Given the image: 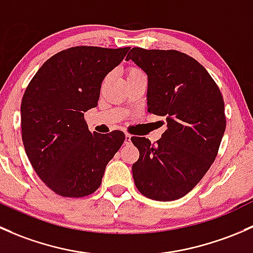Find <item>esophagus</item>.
I'll list each match as a JSON object with an SVG mask.
<instances>
[{"label":"esophagus","mask_w":253,"mask_h":253,"mask_svg":"<svg viewBox=\"0 0 253 253\" xmlns=\"http://www.w3.org/2000/svg\"><path fill=\"white\" fill-rule=\"evenodd\" d=\"M124 144H126V145L131 144V136H130L129 134H126V139H124Z\"/></svg>","instance_id":"esophagus-1"}]
</instances>
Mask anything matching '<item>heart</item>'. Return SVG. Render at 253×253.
Here are the masks:
<instances>
[{"mask_svg": "<svg viewBox=\"0 0 253 253\" xmlns=\"http://www.w3.org/2000/svg\"><path fill=\"white\" fill-rule=\"evenodd\" d=\"M139 75H144V74H142V73L140 72L139 69H136V68H129V69H127V72H126V79H127V78L139 77Z\"/></svg>", "mask_w": 253, "mask_h": 253, "instance_id": "1", "label": "heart"}]
</instances>
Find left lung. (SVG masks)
<instances>
[{"instance_id":"1","label":"left lung","mask_w":253,"mask_h":253,"mask_svg":"<svg viewBox=\"0 0 253 253\" xmlns=\"http://www.w3.org/2000/svg\"><path fill=\"white\" fill-rule=\"evenodd\" d=\"M129 59L147 74V111L167 122L156 144L131 137L140 152L132 178L148 199L174 201L199 184L217 157L226 126L223 96L207 70L183 52L134 47Z\"/></svg>"}]
</instances>
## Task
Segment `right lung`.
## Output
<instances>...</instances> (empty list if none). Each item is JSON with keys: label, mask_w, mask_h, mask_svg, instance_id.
<instances>
[{"label": "right lung", "mask_w": 253, "mask_h": 253, "mask_svg": "<svg viewBox=\"0 0 253 253\" xmlns=\"http://www.w3.org/2000/svg\"><path fill=\"white\" fill-rule=\"evenodd\" d=\"M127 51L95 46L64 49L41 66L25 90L20 106L25 152L41 180L59 196L93 194L123 145V131L91 132L84 113L97 106L103 79Z\"/></svg>", "instance_id": "1"}]
</instances>
